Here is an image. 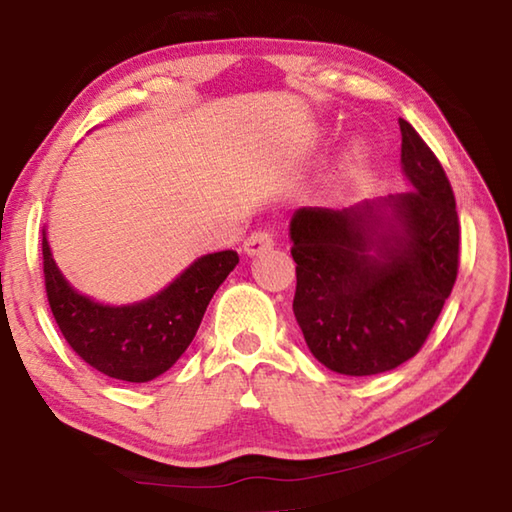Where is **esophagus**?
Instances as JSON below:
<instances>
[{
    "label": "esophagus",
    "mask_w": 512,
    "mask_h": 512,
    "mask_svg": "<svg viewBox=\"0 0 512 512\" xmlns=\"http://www.w3.org/2000/svg\"><path fill=\"white\" fill-rule=\"evenodd\" d=\"M273 244H275V237L271 230H255L244 239V253L259 255V253H264V250L273 248Z\"/></svg>",
    "instance_id": "obj_1"
}]
</instances>
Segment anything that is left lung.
<instances>
[{"label": "left lung", "instance_id": "left-lung-1", "mask_svg": "<svg viewBox=\"0 0 512 512\" xmlns=\"http://www.w3.org/2000/svg\"><path fill=\"white\" fill-rule=\"evenodd\" d=\"M400 131L411 192L345 210L302 207L291 219L293 314L311 354L341 375H379L415 357L458 275L452 185L409 121Z\"/></svg>", "mask_w": 512, "mask_h": 512}]
</instances>
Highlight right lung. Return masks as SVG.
Listing matches in <instances>:
<instances>
[{"label":"right lung","instance_id":"right-lung-1","mask_svg":"<svg viewBox=\"0 0 512 512\" xmlns=\"http://www.w3.org/2000/svg\"><path fill=\"white\" fill-rule=\"evenodd\" d=\"M237 264L235 250L205 255L158 296L128 307H108L69 287L42 237L45 291L60 334L88 366L133 384L160 377L180 359L216 289Z\"/></svg>","mask_w":512,"mask_h":512}]
</instances>
